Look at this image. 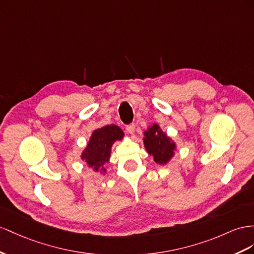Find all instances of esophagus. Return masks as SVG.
<instances>
[{
  "instance_id": "1",
  "label": "esophagus",
  "mask_w": 254,
  "mask_h": 254,
  "mask_svg": "<svg viewBox=\"0 0 254 254\" xmlns=\"http://www.w3.org/2000/svg\"><path fill=\"white\" fill-rule=\"evenodd\" d=\"M127 131L128 134H133L135 132V125L134 123H131V125L127 126Z\"/></svg>"
}]
</instances>
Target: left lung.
Returning a JSON list of instances; mask_svg holds the SVG:
<instances>
[{
  "mask_svg": "<svg viewBox=\"0 0 254 254\" xmlns=\"http://www.w3.org/2000/svg\"><path fill=\"white\" fill-rule=\"evenodd\" d=\"M144 144L147 151L153 155L159 164H165L171 160L175 150V144L166 134L161 131L159 126L153 125L144 133Z\"/></svg>",
  "mask_w": 254,
  "mask_h": 254,
  "instance_id": "8db88e82",
  "label": "left lung"
}]
</instances>
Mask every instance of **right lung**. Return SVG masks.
<instances>
[{"instance_id": "1", "label": "right lung", "mask_w": 254, "mask_h": 254, "mask_svg": "<svg viewBox=\"0 0 254 254\" xmlns=\"http://www.w3.org/2000/svg\"><path fill=\"white\" fill-rule=\"evenodd\" d=\"M123 138V132L117 126H106L97 128L91 136L86 150L82 152L81 158L93 167L94 171H104L105 165L110 157V149L116 140Z\"/></svg>"}]
</instances>
